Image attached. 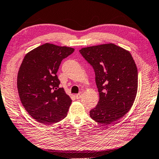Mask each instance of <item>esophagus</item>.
Masks as SVG:
<instances>
[{"label": "esophagus", "instance_id": "obj_1", "mask_svg": "<svg viewBox=\"0 0 159 159\" xmlns=\"http://www.w3.org/2000/svg\"><path fill=\"white\" fill-rule=\"evenodd\" d=\"M82 95H83V93H82V92H80L79 93L76 94V95H75V97H76V99H80L81 97H82Z\"/></svg>", "mask_w": 159, "mask_h": 159}]
</instances>
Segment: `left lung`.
I'll use <instances>...</instances> for the list:
<instances>
[{"label":"left lung","instance_id":"obj_1","mask_svg":"<svg viewBox=\"0 0 159 159\" xmlns=\"http://www.w3.org/2000/svg\"><path fill=\"white\" fill-rule=\"evenodd\" d=\"M93 66L99 100L90 116L110 125L125 116L134 104L138 87V68L129 51L113 43L79 50Z\"/></svg>","mask_w":159,"mask_h":159}]
</instances>
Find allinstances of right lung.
Wrapping results in <instances>:
<instances>
[{"label":"right lung","mask_w":159,"mask_h":159,"mask_svg":"<svg viewBox=\"0 0 159 159\" xmlns=\"http://www.w3.org/2000/svg\"><path fill=\"white\" fill-rule=\"evenodd\" d=\"M75 49L45 43L25 55L18 71L17 86L22 105L33 119L44 125H52L67 116L72 99L57 72L63 59Z\"/></svg>","instance_id":"right-lung-1"}]
</instances>
